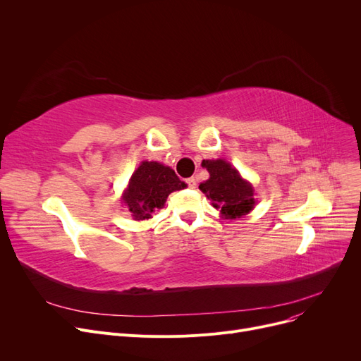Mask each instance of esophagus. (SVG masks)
<instances>
[{"label":"esophagus","mask_w":361,"mask_h":361,"mask_svg":"<svg viewBox=\"0 0 361 361\" xmlns=\"http://www.w3.org/2000/svg\"><path fill=\"white\" fill-rule=\"evenodd\" d=\"M185 183L188 184V187H190V188H196V185H197V177H190V178H187V180H185Z\"/></svg>","instance_id":"obj_1"}]
</instances>
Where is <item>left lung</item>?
Masks as SVG:
<instances>
[{
	"instance_id": "1",
	"label": "left lung",
	"mask_w": 361,
	"mask_h": 361,
	"mask_svg": "<svg viewBox=\"0 0 361 361\" xmlns=\"http://www.w3.org/2000/svg\"><path fill=\"white\" fill-rule=\"evenodd\" d=\"M211 178L199 185L225 219H235L249 214L255 206L253 187L244 181L238 171L224 159L202 162Z\"/></svg>"
}]
</instances>
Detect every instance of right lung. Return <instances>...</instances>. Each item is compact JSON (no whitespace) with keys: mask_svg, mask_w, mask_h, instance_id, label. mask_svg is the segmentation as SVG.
Here are the masks:
<instances>
[{"mask_svg":"<svg viewBox=\"0 0 361 361\" xmlns=\"http://www.w3.org/2000/svg\"><path fill=\"white\" fill-rule=\"evenodd\" d=\"M185 184L174 169L159 162H142L131 176L124 193V203L135 219H149L152 212L161 209L169 193L181 190Z\"/></svg>","mask_w":361,"mask_h":361,"instance_id":"obj_1","label":"right lung"}]
</instances>
